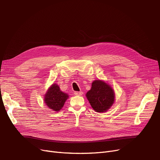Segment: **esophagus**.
Listing matches in <instances>:
<instances>
[{
  "label": "esophagus",
  "mask_w": 160,
  "mask_h": 160,
  "mask_svg": "<svg viewBox=\"0 0 160 160\" xmlns=\"http://www.w3.org/2000/svg\"><path fill=\"white\" fill-rule=\"evenodd\" d=\"M83 93L82 92H74V95H78V96H80V95H82Z\"/></svg>",
  "instance_id": "1"
}]
</instances>
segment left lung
<instances>
[{"label": "left lung", "instance_id": "obj_1", "mask_svg": "<svg viewBox=\"0 0 160 160\" xmlns=\"http://www.w3.org/2000/svg\"><path fill=\"white\" fill-rule=\"evenodd\" d=\"M86 97L97 112H106L113 105L115 95L113 89L104 81L97 80L92 82V88Z\"/></svg>", "mask_w": 160, "mask_h": 160}]
</instances>
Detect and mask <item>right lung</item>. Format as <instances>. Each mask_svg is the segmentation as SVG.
<instances>
[{
    "mask_svg": "<svg viewBox=\"0 0 160 160\" xmlns=\"http://www.w3.org/2000/svg\"><path fill=\"white\" fill-rule=\"evenodd\" d=\"M68 95L61 91L59 86L56 84H52L44 96L46 105L53 111H59L64 106Z\"/></svg>",
    "mask_w": 160,
    "mask_h": 160,
    "instance_id": "right-lung-1",
    "label": "right lung"
}]
</instances>
